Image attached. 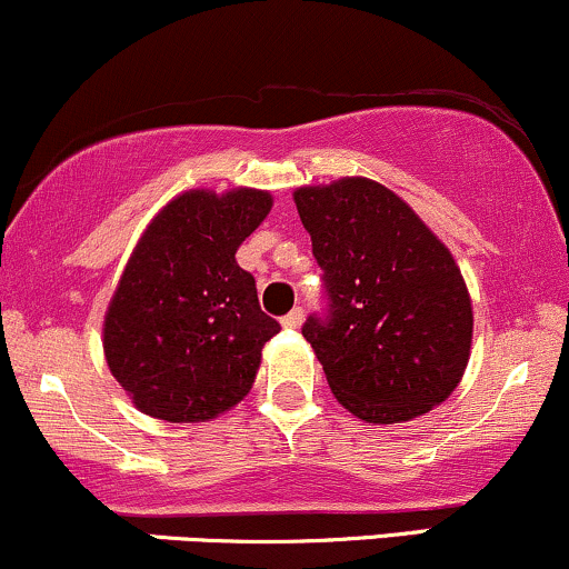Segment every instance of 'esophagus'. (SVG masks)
Here are the masks:
<instances>
[{"label": "esophagus", "instance_id": "1", "mask_svg": "<svg viewBox=\"0 0 569 569\" xmlns=\"http://www.w3.org/2000/svg\"><path fill=\"white\" fill-rule=\"evenodd\" d=\"M300 322H303V309H300V306L287 313V317H282V327H287V330H296Z\"/></svg>", "mask_w": 569, "mask_h": 569}]
</instances>
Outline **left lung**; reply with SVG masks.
Here are the masks:
<instances>
[{
    "mask_svg": "<svg viewBox=\"0 0 569 569\" xmlns=\"http://www.w3.org/2000/svg\"><path fill=\"white\" fill-rule=\"evenodd\" d=\"M330 313L303 338L332 393L365 423H405L442 405L471 357L469 287L442 239L370 178L292 193Z\"/></svg>",
    "mask_w": 569,
    "mask_h": 569,
    "instance_id": "left-lung-1",
    "label": "left lung"
}]
</instances>
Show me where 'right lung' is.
I'll return each mask as SVG.
<instances>
[{
  "instance_id": "right-lung-1",
  "label": "right lung",
  "mask_w": 569,
  "mask_h": 569,
  "mask_svg": "<svg viewBox=\"0 0 569 569\" xmlns=\"http://www.w3.org/2000/svg\"><path fill=\"white\" fill-rule=\"evenodd\" d=\"M271 204L260 189H191L146 226L103 319L106 362L140 412L204 423L252 389L279 322L237 250Z\"/></svg>"
}]
</instances>
